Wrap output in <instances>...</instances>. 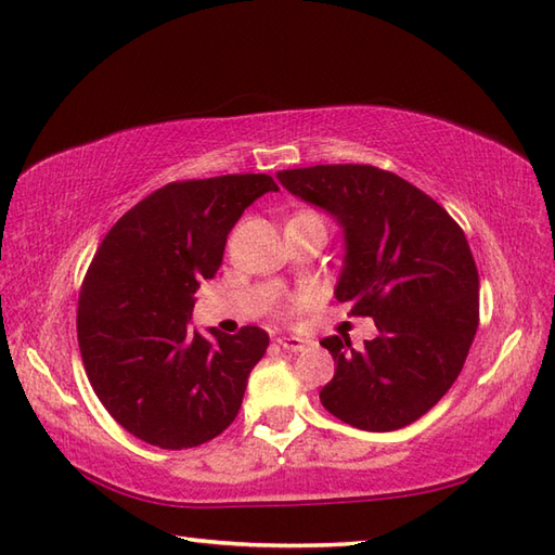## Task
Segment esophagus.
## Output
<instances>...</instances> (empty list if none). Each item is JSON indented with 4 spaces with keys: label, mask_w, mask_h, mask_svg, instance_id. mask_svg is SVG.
Instances as JSON below:
<instances>
[{
    "label": "esophagus",
    "mask_w": 555,
    "mask_h": 555,
    "mask_svg": "<svg viewBox=\"0 0 555 555\" xmlns=\"http://www.w3.org/2000/svg\"><path fill=\"white\" fill-rule=\"evenodd\" d=\"M279 346L284 348V350H288V352H302V350L312 348L314 344H312L310 338H302V336H281L279 338Z\"/></svg>",
    "instance_id": "34e87169"
}]
</instances>
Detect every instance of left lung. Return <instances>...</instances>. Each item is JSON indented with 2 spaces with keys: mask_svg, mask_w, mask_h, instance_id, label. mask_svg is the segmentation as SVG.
<instances>
[{
  "mask_svg": "<svg viewBox=\"0 0 555 555\" xmlns=\"http://www.w3.org/2000/svg\"><path fill=\"white\" fill-rule=\"evenodd\" d=\"M276 179L344 227L336 300L379 328L362 348L346 334L322 340L336 362L322 405L364 431L408 427L453 386L479 326V274L463 229L420 188L370 164H317Z\"/></svg>",
  "mask_w": 555,
  "mask_h": 555,
  "instance_id": "left-lung-1",
  "label": "left lung"
}]
</instances>
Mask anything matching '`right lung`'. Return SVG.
I'll use <instances>...</instances> for the list:
<instances>
[{"label": "right lung", "instance_id": "1", "mask_svg": "<svg viewBox=\"0 0 555 555\" xmlns=\"http://www.w3.org/2000/svg\"><path fill=\"white\" fill-rule=\"evenodd\" d=\"M267 173L173 181L128 209L104 235L78 296V346L109 415L150 446L181 451L235 420L269 336L191 332L199 281L217 274L227 235L259 195Z\"/></svg>", "mask_w": 555, "mask_h": 555}]
</instances>
